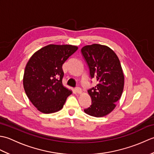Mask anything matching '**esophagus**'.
Returning a JSON list of instances; mask_svg holds the SVG:
<instances>
[{"label": "esophagus", "instance_id": "34e87169", "mask_svg": "<svg viewBox=\"0 0 154 154\" xmlns=\"http://www.w3.org/2000/svg\"><path fill=\"white\" fill-rule=\"evenodd\" d=\"M75 92L78 94H81V93H82V90H81L80 87H76L75 89Z\"/></svg>", "mask_w": 154, "mask_h": 154}]
</instances>
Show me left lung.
I'll use <instances>...</instances> for the list:
<instances>
[{
    "label": "left lung",
    "instance_id": "left-lung-1",
    "mask_svg": "<svg viewBox=\"0 0 154 154\" xmlns=\"http://www.w3.org/2000/svg\"><path fill=\"white\" fill-rule=\"evenodd\" d=\"M81 53L91 79L97 81V85L88 90L92 103L84 111L92 116H104L115 109L123 92L124 76L120 60L112 50L104 45H85Z\"/></svg>",
    "mask_w": 154,
    "mask_h": 154
}]
</instances>
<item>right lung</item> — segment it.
Masks as SVG:
<instances>
[{"label": "right lung", "mask_w": 154, "mask_h": 154, "mask_svg": "<svg viewBox=\"0 0 154 154\" xmlns=\"http://www.w3.org/2000/svg\"><path fill=\"white\" fill-rule=\"evenodd\" d=\"M77 49L76 45L50 44L35 51L28 61L23 85L28 99L41 112L60 110L72 94L62 84V65Z\"/></svg>", "instance_id": "add662e5"}]
</instances>
